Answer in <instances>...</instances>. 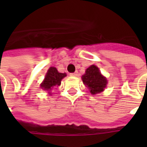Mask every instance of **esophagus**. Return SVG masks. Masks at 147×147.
<instances>
[{"instance_id": "esophagus-1", "label": "esophagus", "mask_w": 147, "mask_h": 147, "mask_svg": "<svg viewBox=\"0 0 147 147\" xmlns=\"http://www.w3.org/2000/svg\"><path fill=\"white\" fill-rule=\"evenodd\" d=\"M70 76H78V71H76V72H74V73H71V74H70Z\"/></svg>"}]
</instances>
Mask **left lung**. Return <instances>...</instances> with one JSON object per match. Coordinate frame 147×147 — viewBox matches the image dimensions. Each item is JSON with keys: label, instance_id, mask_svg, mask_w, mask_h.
<instances>
[{"label": "left lung", "instance_id": "8db88e82", "mask_svg": "<svg viewBox=\"0 0 147 147\" xmlns=\"http://www.w3.org/2000/svg\"><path fill=\"white\" fill-rule=\"evenodd\" d=\"M83 83L90 89L92 94H99L104 91L107 84V79L100 74L97 66L92 65L88 67L82 76Z\"/></svg>", "mask_w": 147, "mask_h": 147}]
</instances>
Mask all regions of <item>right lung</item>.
Instances as JSON below:
<instances>
[{"label":"right lung","mask_w":147,"mask_h":147,"mask_svg":"<svg viewBox=\"0 0 147 147\" xmlns=\"http://www.w3.org/2000/svg\"><path fill=\"white\" fill-rule=\"evenodd\" d=\"M66 76L65 73H60L57 71L55 67H50L47 71L43 82L41 84V88L42 89L49 90L53 89L55 86H59L61 85V81L64 77Z\"/></svg>","instance_id":"right-lung-1"}]
</instances>
